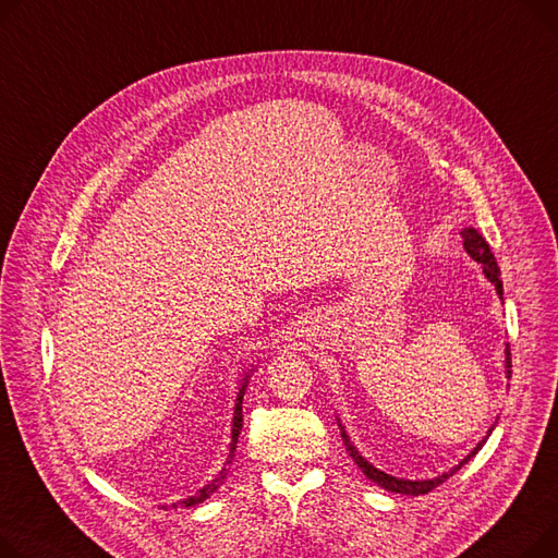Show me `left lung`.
Listing matches in <instances>:
<instances>
[{
  "mask_svg": "<svg viewBox=\"0 0 558 558\" xmlns=\"http://www.w3.org/2000/svg\"><path fill=\"white\" fill-rule=\"evenodd\" d=\"M462 242H464V251L475 259V263H480L482 265V269H485V276L496 284V291H498V295L502 299V280H500V269H498V265H496V257H494V253H492V248H489V244H487V240L482 238L475 229H464L462 231ZM507 367H511V352H509V348H507ZM507 373L511 375V369H507ZM343 428V426H341ZM341 437H343V444L348 447V451H350V456L354 458V462L361 466V471L373 480V482H377V485H381L384 489H390V492H397V494H408V496H424V494H428V492H433L435 487H439L444 480H449L460 466H464L480 449H482V444L487 441V437L482 439L477 447L453 469V471H449V473H444V475H439V477H435V480H399V477H392V475H388V473H384V471H379V469H375L373 464H367L359 453H356V449L352 447L350 444V439H348V435H345V430H341Z\"/></svg>",
  "mask_w": 558,
  "mask_h": 558,
  "instance_id": "8db88e82",
  "label": "left lung"
}]
</instances>
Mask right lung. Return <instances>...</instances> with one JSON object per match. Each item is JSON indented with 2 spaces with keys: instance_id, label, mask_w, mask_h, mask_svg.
Here are the masks:
<instances>
[{
  "instance_id": "obj_1",
  "label": "right lung",
  "mask_w": 558,
  "mask_h": 558,
  "mask_svg": "<svg viewBox=\"0 0 558 558\" xmlns=\"http://www.w3.org/2000/svg\"><path fill=\"white\" fill-rule=\"evenodd\" d=\"M244 388H246V379H244V386L240 388V395H238V403H235V417H233V444H231V460H233V453H235V444H238V437H240V430H242V397H244ZM229 460V462H231ZM225 480V473H221L217 480H213L208 487H204L197 496H191V498H185L181 505L183 507H193V505H199L202 500H206L217 487H219V482Z\"/></svg>"
}]
</instances>
